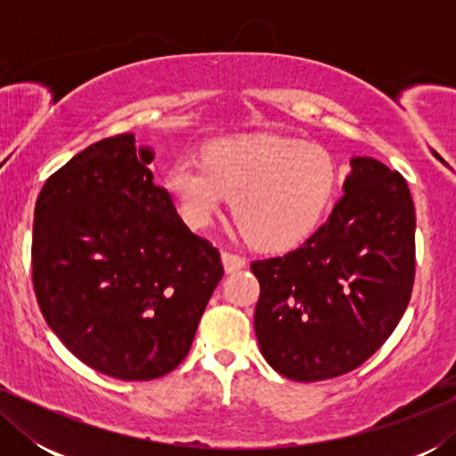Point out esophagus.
Returning <instances> with one entry per match:
<instances>
[{
  "label": "esophagus",
  "mask_w": 456,
  "mask_h": 456,
  "mask_svg": "<svg viewBox=\"0 0 456 456\" xmlns=\"http://www.w3.org/2000/svg\"><path fill=\"white\" fill-rule=\"evenodd\" d=\"M222 264H224V267H226L228 273H232V272L242 270V267L247 265V259L242 257V255L224 251V253H222Z\"/></svg>",
  "instance_id": "34e87169"
}]
</instances>
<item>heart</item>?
Masks as SVG:
<instances>
[{
	"label": "heart",
	"instance_id": "b5f03b06",
	"mask_svg": "<svg viewBox=\"0 0 456 456\" xmlns=\"http://www.w3.org/2000/svg\"><path fill=\"white\" fill-rule=\"evenodd\" d=\"M334 161L320 145L282 136L222 142L208 158H176L164 186L191 228H208L234 197V216L261 248L305 239L332 195Z\"/></svg>",
	"mask_w": 456,
	"mask_h": 456
}]
</instances>
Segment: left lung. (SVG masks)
<instances>
[{
  "label": "left lung",
  "mask_w": 456,
  "mask_h": 456,
  "mask_svg": "<svg viewBox=\"0 0 456 456\" xmlns=\"http://www.w3.org/2000/svg\"><path fill=\"white\" fill-rule=\"evenodd\" d=\"M332 214L301 247L253 261L255 334L267 363L320 382L365 363L395 332L415 280V208L407 180L353 158Z\"/></svg>",
  "instance_id": "obj_1"
}]
</instances>
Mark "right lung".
Segmentation results:
<instances>
[{
  "label": "right lung",
  "instance_id": "add662e5",
  "mask_svg": "<svg viewBox=\"0 0 456 456\" xmlns=\"http://www.w3.org/2000/svg\"><path fill=\"white\" fill-rule=\"evenodd\" d=\"M151 161L130 133L93 142L35 205L41 314L74 357L118 379L176 370L224 276L220 251L191 232Z\"/></svg>",
  "mask_w": 456,
  "mask_h": 456
}]
</instances>
